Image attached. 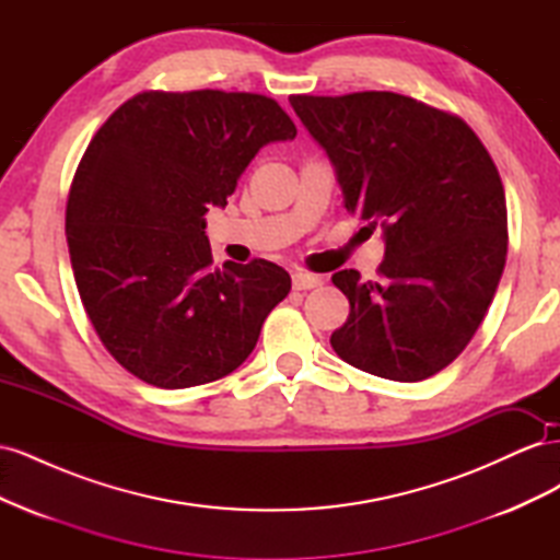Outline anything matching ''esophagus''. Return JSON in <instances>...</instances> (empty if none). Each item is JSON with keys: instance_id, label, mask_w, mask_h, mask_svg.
<instances>
[{"instance_id": "1", "label": "esophagus", "mask_w": 560, "mask_h": 560, "mask_svg": "<svg viewBox=\"0 0 560 560\" xmlns=\"http://www.w3.org/2000/svg\"><path fill=\"white\" fill-rule=\"evenodd\" d=\"M292 284H294V290H299V292L315 290V287L322 284V278L313 276V273H306V270H296V273L292 276Z\"/></svg>"}]
</instances>
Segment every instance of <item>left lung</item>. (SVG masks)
Instances as JSON below:
<instances>
[{
  "label": "left lung",
  "mask_w": 560,
  "mask_h": 560,
  "mask_svg": "<svg viewBox=\"0 0 560 560\" xmlns=\"http://www.w3.org/2000/svg\"><path fill=\"white\" fill-rule=\"evenodd\" d=\"M327 151L346 210L383 229L378 280L346 268L331 282L350 315L331 334L343 362L416 383L471 341L506 259V202L498 167L448 112L389 91L292 95Z\"/></svg>",
  "instance_id": "left-lung-1"
}]
</instances>
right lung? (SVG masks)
I'll return each instance as SVG.
<instances>
[{"mask_svg":"<svg viewBox=\"0 0 560 560\" xmlns=\"http://www.w3.org/2000/svg\"><path fill=\"white\" fill-rule=\"evenodd\" d=\"M294 138L276 100L210 89L138 93L95 132L65 233L83 308L132 376L194 387L249 358L292 278L266 259L214 268L202 217L264 144Z\"/></svg>","mask_w":560,"mask_h":560,"instance_id":"1","label":"right lung"}]
</instances>
